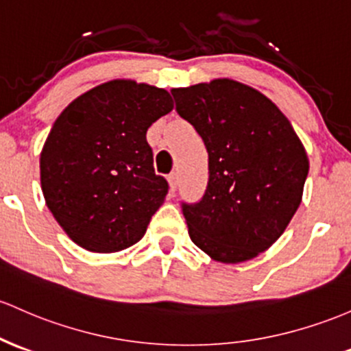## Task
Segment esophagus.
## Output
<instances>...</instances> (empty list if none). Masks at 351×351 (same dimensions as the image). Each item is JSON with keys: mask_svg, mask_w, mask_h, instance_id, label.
I'll list each match as a JSON object with an SVG mask.
<instances>
[{"mask_svg": "<svg viewBox=\"0 0 351 351\" xmlns=\"http://www.w3.org/2000/svg\"><path fill=\"white\" fill-rule=\"evenodd\" d=\"M168 184H169V193H175L176 186H178V173H171L168 176Z\"/></svg>", "mask_w": 351, "mask_h": 351, "instance_id": "34e87169", "label": "esophagus"}]
</instances>
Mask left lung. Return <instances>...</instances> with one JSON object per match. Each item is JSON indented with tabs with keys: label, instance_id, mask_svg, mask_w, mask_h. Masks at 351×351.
Returning <instances> with one entry per match:
<instances>
[{
	"label": "left lung",
	"instance_id": "1",
	"mask_svg": "<svg viewBox=\"0 0 351 351\" xmlns=\"http://www.w3.org/2000/svg\"><path fill=\"white\" fill-rule=\"evenodd\" d=\"M176 111L208 152L206 193L183 205L191 241L218 263H243L275 243L303 198L302 140L261 91L230 78L173 88Z\"/></svg>",
	"mask_w": 351,
	"mask_h": 351
}]
</instances>
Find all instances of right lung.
<instances>
[{
  "mask_svg": "<svg viewBox=\"0 0 351 351\" xmlns=\"http://www.w3.org/2000/svg\"><path fill=\"white\" fill-rule=\"evenodd\" d=\"M171 110L163 88L111 80L61 111L41 149L40 180L46 206L76 245L114 253L143 238L168 193L146 132Z\"/></svg>",
  "mask_w": 351,
  "mask_h": 351,
  "instance_id": "1",
  "label": "right lung"
}]
</instances>
